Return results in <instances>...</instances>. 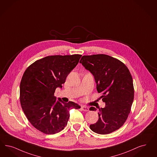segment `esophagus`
Here are the masks:
<instances>
[{
	"label": "esophagus",
	"instance_id": "esophagus-1",
	"mask_svg": "<svg viewBox=\"0 0 157 157\" xmlns=\"http://www.w3.org/2000/svg\"><path fill=\"white\" fill-rule=\"evenodd\" d=\"M81 109L82 110L85 111V112H88L89 111V107L86 106H82Z\"/></svg>",
	"mask_w": 157,
	"mask_h": 157
}]
</instances>
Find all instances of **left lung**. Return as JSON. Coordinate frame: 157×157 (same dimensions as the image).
<instances>
[{
  "label": "left lung",
  "instance_id": "obj_1",
  "mask_svg": "<svg viewBox=\"0 0 157 157\" xmlns=\"http://www.w3.org/2000/svg\"><path fill=\"white\" fill-rule=\"evenodd\" d=\"M80 63L94 75L96 89L104 108H99V119L90 125L93 132L107 134L124 124L130 112L134 100V86L132 75L125 64L105 54L83 56ZM90 110L96 111L94 107Z\"/></svg>",
  "mask_w": 157,
  "mask_h": 157
}]
</instances>
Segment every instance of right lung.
I'll list each match as a JSON object with an SVG mask.
<instances>
[{
	"mask_svg": "<svg viewBox=\"0 0 157 157\" xmlns=\"http://www.w3.org/2000/svg\"><path fill=\"white\" fill-rule=\"evenodd\" d=\"M81 55L45 56L33 63L25 71L20 85V101L30 123L38 130L54 134L67 124L69 110L80 109L73 101L63 102L54 96L79 63Z\"/></svg>",
	"mask_w": 157,
	"mask_h": 157,
	"instance_id": "1",
	"label": "right lung"
}]
</instances>
